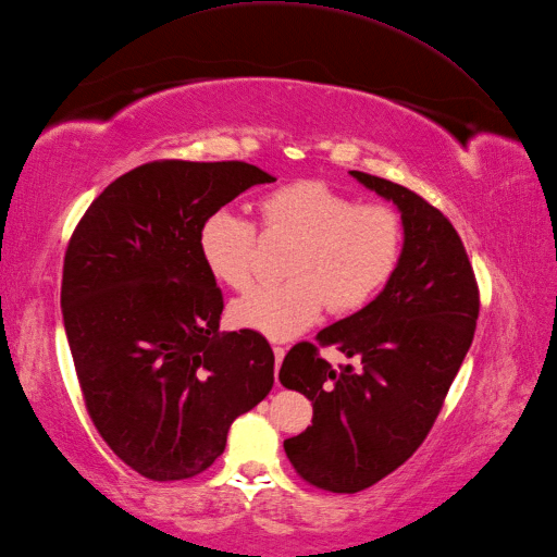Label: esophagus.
<instances>
[{
    "instance_id": "1",
    "label": "esophagus",
    "mask_w": 557,
    "mask_h": 557,
    "mask_svg": "<svg viewBox=\"0 0 557 557\" xmlns=\"http://www.w3.org/2000/svg\"><path fill=\"white\" fill-rule=\"evenodd\" d=\"M274 357H276V369H278L283 357H286V349H283V347H274Z\"/></svg>"
}]
</instances>
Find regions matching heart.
Masks as SVG:
<instances>
[{
    "instance_id": "heart-1",
    "label": "heart",
    "mask_w": 557,
    "mask_h": 557,
    "mask_svg": "<svg viewBox=\"0 0 557 557\" xmlns=\"http://www.w3.org/2000/svg\"><path fill=\"white\" fill-rule=\"evenodd\" d=\"M262 232L290 240L281 283L255 286L232 302V321L271 341L307 331L323 314L363 307L395 271L401 252L397 212L377 202L357 206L319 180L283 184L260 200ZM198 250L210 274L246 288L255 274V224L234 210H214L198 228Z\"/></svg>"
}]
</instances>
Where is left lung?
<instances>
[{
	"mask_svg": "<svg viewBox=\"0 0 557 557\" xmlns=\"http://www.w3.org/2000/svg\"><path fill=\"white\" fill-rule=\"evenodd\" d=\"M401 212L399 262L373 302L319 331L362 369L341 370L311 343L295 345L278 381L314 406L302 435L283 442L302 480L357 494L409 460L435 423L472 345L480 293L463 240L446 216L406 186L351 170Z\"/></svg>",
	"mask_w": 557,
	"mask_h": 557,
	"instance_id": "1",
	"label": "left lung"
}]
</instances>
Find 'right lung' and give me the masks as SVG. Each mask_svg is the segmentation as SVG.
<instances>
[{
  "mask_svg": "<svg viewBox=\"0 0 557 557\" xmlns=\"http://www.w3.org/2000/svg\"><path fill=\"white\" fill-rule=\"evenodd\" d=\"M271 182L238 160L146 162L103 188L67 243L61 309L87 411L148 480L210 468L274 385L260 333H220L222 290L198 250L210 212Z\"/></svg>",
  "mask_w": 557,
  "mask_h": 557,
  "instance_id": "add662e5",
  "label": "right lung"
}]
</instances>
